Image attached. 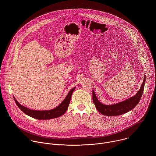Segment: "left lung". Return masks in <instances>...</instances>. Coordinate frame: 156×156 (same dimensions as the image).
<instances>
[{"mask_svg": "<svg viewBox=\"0 0 156 156\" xmlns=\"http://www.w3.org/2000/svg\"><path fill=\"white\" fill-rule=\"evenodd\" d=\"M146 81V76H144L143 84L138 93L134 96L121 102L112 104L104 105L98 99L94 91L93 90V101L96 109L101 114L107 116H117L125 114L134 108L140 102L142 96Z\"/></svg>", "mask_w": 156, "mask_h": 156, "instance_id": "obj_1", "label": "left lung"}]
</instances>
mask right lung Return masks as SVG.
I'll return each mask as SVG.
<instances>
[{
    "label": "right lung",
    "mask_w": 156,
    "mask_h": 156,
    "mask_svg": "<svg viewBox=\"0 0 156 156\" xmlns=\"http://www.w3.org/2000/svg\"><path fill=\"white\" fill-rule=\"evenodd\" d=\"M75 89V87L72 89L68 93V94L66 95L65 99L62 102V103L60 105H58L56 108L49 110H34L28 108L25 106L21 105L15 99L14 97L13 98L17 106L21 110V111H23L25 114L38 120H49L60 117L66 112L70 102L72 94L74 91Z\"/></svg>",
    "instance_id": "1"
}]
</instances>
